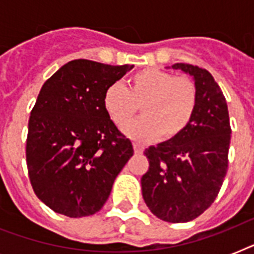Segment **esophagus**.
<instances>
[{"label":"esophagus","mask_w":254,"mask_h":254,"mask_svg":"<svg viewBox=\"0 0 254 254\" xmlns=\"http://www.w3.org/2000/svg\"><path fill=\"white\" fill-rule=\"evenodd\" d=\"M133 149H134L135 154H142L143 153V147L138 143H133Z\"/></svg>","instance_id":"1"}]
</instances>
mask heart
I'll return each mask as SVG.
<instances>
[{
    "label": "heart",
    "instance_id": "heart-1",
    "mask_svg": "<svg viewBox=\"0 0 254 254\" xmlns=\"http://www.w3.org/2000/svg\"><path fill=\"white\" fill-rule=\"evenodd\" d=\"M196 104V85L190 77L174 76L158 68L134 73L127 89L120 84L109 85L103 96L104 109L119 127L130 123L139 107L142 117L124 129L138 142H149L159 135L162 139L175 138L190 124Z\"/></svg>",
    "mask_w": 254,
    "mask_h": 254
}]
</instances>
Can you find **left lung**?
Segmentation results:
<instances>
[{"label":"left lung","mask_w":254,"mask_h":254,"mask_svg":"<svg viewBox=\"0 0 254 254\" xmlns=\"http://www.w3.org/2000/svg\"><path fill=\"white\" fill-rule=\"evenodd\" d=\"M171 68L192 76L196 109L181 134L145 150L149 170L141 186L155 216L186 223L204 212L220 191L228 169L231 125L224 95L207 69L186 63Z\"/></svg>","instance_id":"1"}]
</instances>
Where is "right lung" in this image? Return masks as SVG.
<instances>
[{"label":"right lung","mask_w":254,"mask_h":254,"mask_svg":"<svg viewBox=\"0 0 254 254\" xmlns=\"http://www.w3.org/2000/svg\"><path fill=\"white\" fill-rule=\"evenodd\" d=\"M133 67L76 59L42 87L30 115L26 162L34 192L55 212L100 211L134 153L103 105L105 89Z\"/></svg>","instance_id":"1"}]
</instances>
